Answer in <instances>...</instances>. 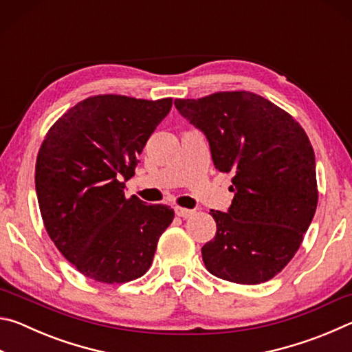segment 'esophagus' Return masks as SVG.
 <instances>
[{"mask_svg":"<svg viewBox=\"0 0 352 352\" xmlns=\"http://www.w3.org/2000/svg\"><path fill=\"white\" fill-rule=\"evenodd\" d=\"M175 214H177L178 217L188 219V217L192 216L194 211H192V210H188V208H180V206H177V208H175Z\"/></svg>","mask_w":352,"mask_h":352,"instance_id":"34e87169","label":"esophagus"}]
</instances>
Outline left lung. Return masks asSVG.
Returning <instances> with one entry per match:
<instances>
[{"label": "left lung", "instance_id": "obj_1", "mask_svg": "<svg viewBox=\"0 0 352 352\" xmlns=\"http://www.w3.org/2000/svg\"><path fill=\"white\" fill-rule=\"evenodd\" d=\"M177 110L210 141L220 172H233L228 212L201 248L206 270L225 281L261 284L300 248L318 204L315 153L294 116L250 91L175 99Z\"/></svg>", "mask_w": 352, "mask_h": 352}]
</instances>
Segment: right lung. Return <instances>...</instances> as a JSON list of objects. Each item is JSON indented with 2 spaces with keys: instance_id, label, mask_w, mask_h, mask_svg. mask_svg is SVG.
<instances>
[{
  "instance_id": "add662e5",
  "label": "right lung",
  "mask_w": 352,
  "mask_h": 352,
  "mask_svg": "<svg viewBox=\"0 0 352 352\" xmlns=\"http://www.w3.org/2000/svg\"><path fill=\"white\" fill-rule=\"evenodd\" d=\"M170 107L172 98L91 96L58 118L41 142L35 190L45 228L58 252L94 281L141 278L174 220L169 206L124 195Z\"/></svg>"
}]
</instances>
